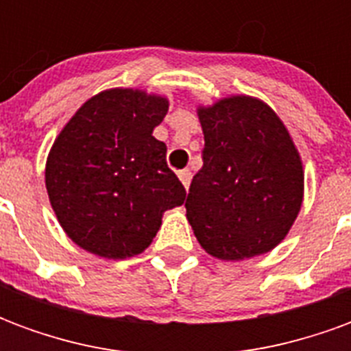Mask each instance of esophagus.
<instances>
[{"label": "esophagus", "instance_id": "esophagus-1", "mask_svg": "<svg viewBox=\"0 0 351 351\" xmlns=\"http://www.w3.org/2000/svg\"><path fill=\"white\" fill-rule=\"evenodd\" d=\"M178 178H180V182L184 184V188L188 190V186H190V180H191L190 169H182V171H178Z\"/></svg>", "mask_w": 351, "mask_h": 351}]
</instances>
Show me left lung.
<instances>
[{"mask_svg": "<svg viewBox=\"0 0 351 351\" xmlns=\"http://www.w3.org/2000/svg\"><path fill=\"white\" fill-rule=\"evenodd\" d=\"M205 135L186 216L199 244L218 259L254 258L278 246L302 205L301 156L261 99L231 95L197 108Z\"/></svg>", "mask_w": 351, "mask_h": 351, "instance_id": "obj_1", "label": "left lung"}]
</instances>
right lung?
Masks as SVG:
<instances>
[{
    "mask_svg": "<svg viewBox=\"0 0 351 351\" xmlns=\"http://www.w3.org/2000/svg\"><path fill=\"white\" fill-rule=\"evenodd\" d=\"M169 101L114 88L93 95L50 148L45 182L60 226L82 250L107 259L145 252L186 190L154 137Z\"/></svg>",
    "mask_w": 351,
    "mask_h": 351,
    "instance_id": "1",
    "label": "right lung"
}]
</instances>
